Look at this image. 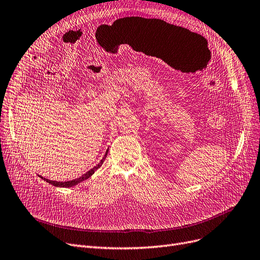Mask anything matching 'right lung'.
Masks as SVG:
<instances>
[{
  "mask_svg": "<svg viewBox=\"0 0 260 260\" xmlns=\"http://www.w3.org/2000/svg\"><path fill=\"white\" fill-rule=\"evenodd\" d=\"M106 156H107V152H106V154L103 157V159L101 160L100 164L96 165L94 168H92L90 171H88V172H86V174H84L83 176H81L78 179H75V180H72V181H67V182H56V181H51V180H48V179H45V178H42V179H44L46 182H48V183H50V184H52L54 186H60V187H71V186H74L76 184L80 183V182H82V181H84L86 179H89L94 174V172L102 166V164L104 162Z\"/></svg>",
  "mask_w": 260,
  "mask_h": 260,
  "instance_id": "obj_1",
  "label": "right lung"
}]
</instances>
